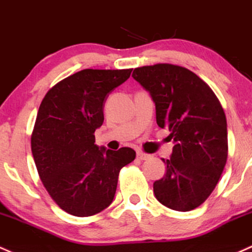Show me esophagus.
I'll list each match as a JSON object with an SVG mask.
<instances>
[{"mask_svg":"<svg viewBox=\"0 0 252 252\" xmlns=\"http://www.w3.org/2000/svg\"><path fill=\"white\" fill-rule=\"evenodd\" d=\"M136 156H137V158H139L140 160H146V159H148V158H151L150 155H147V153L142 152V151H137Z\"/></svg>","mask_w":252,"mask_h":252,"instance_id":"obj_1","label":"esophagus"}]
</instances>
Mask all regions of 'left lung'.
<instances>
[{
  "mask_svg": "<svg viewBox=\"0 0 252 252\" xmlns=\"http://www.w3.org/2000/svg\"><path fill=\"white\" fill-rule=\"evenodd\" d=\"M135 81L150 92L156 119L174 140L166 173L153 184L158 202L189 211L208 199L228 156L227 121L213 89L189 68L173 63L136 67Z\"/></svg>",
  "mask_w": 252,
  "mask_h": 252,
  "instance_id": "8db88e82",
  "label": "left lung"
}]
</instances>
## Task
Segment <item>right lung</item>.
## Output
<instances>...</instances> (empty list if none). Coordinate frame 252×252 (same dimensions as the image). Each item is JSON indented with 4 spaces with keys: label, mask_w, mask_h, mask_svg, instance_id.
<instances>
[{
    "label": "right lung",
    "mask_w": 252,
    "mask_h": 252,
    "mask_svg": "<svg viewBox=\"0 0 252 252\" xmlns=\"http://www.w3.org/2000/svg\"><path fill=\"white\" fill-rule=\"evenodd\" d=\"M126 70L78 71L49 89L39 105L31 151L52 199L73 216H93L112 203L121 169L136 153L99 148L95 130L104 122L108 93L130 77Z\"/></svg>",
    "instance_id": "1"
}]
</instances>
